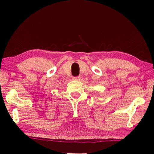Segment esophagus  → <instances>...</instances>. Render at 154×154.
Here are the masks:
<instances>
[{
  "instance_id": "1",
  "label": "esophagus",
  "mask_w": 154,
  "mask_h": 154,
  "mask_svg": "<svg viewBox=\"0 0 154 154\" xmlns=\"http://www.w3.org/2000/svg\"><path fill=\"white\" fill-rule=\"evenodd\" d=\"M81 79V77L78 76V77H73V80H76V81H79Z\"/></svg>"
}]
</instances>
